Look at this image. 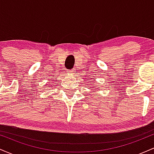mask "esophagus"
I'll return each instance as SVG.
<instances>
[{
	"instance_id": "1",
	"label": "esophagus",
	"mask_w": 154,
	"mask_h": 154,
	"mask_svg": "<svg viewBox=\"0 0 154 154\" xmlns=\"http://www.w3.org/2000/svg\"><path fill=\"white\" fill-rule=\"evenodd\" d=\"M75 72H76L75 69H71V70H69L68 72H69V73H71V74H75Z\"/></svg>"
}]
</instances>
